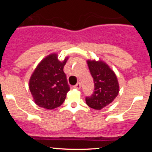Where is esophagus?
<instances>
[{
	"instance_id": "34e87169",
	"label": "esophagus",
	"mask_w": 152,
	"mask_h": 152,
	"mask_svg": "<svg viewBox=\"0 0 152 152\" xmlns=\"http://www.w3.org/2000/svg\"><path fill=\"white\" fill-rule=\"evenodd\" d=\"M74 88H76V89H80V88H81V83H78L77 84L74 86Z\"/></svg>"
}]
</instances>
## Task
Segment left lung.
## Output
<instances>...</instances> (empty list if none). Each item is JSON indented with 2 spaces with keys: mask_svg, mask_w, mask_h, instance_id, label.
<instances>
[{
  "mask_svg": "<svg viewBox=\"0 0 152 152\" xmlns=\"http://www.w3.org/2000/svg\"><path fill=\"white\" fill-rule=\"evenodd\" d=\"M90 73L94 78V91L86 97L89 107L101 110L114 102L119 92V84L114 71L102 60H87Z\"/></svg>",
  "mask_w": 152,
  "mask_h": 152,
  "instance_id": "obj_1",
  "label": "left lung"
}]
</instances>
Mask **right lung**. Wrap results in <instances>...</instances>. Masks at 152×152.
I'll return each mask as SVG.
<instances>
[{"label": "right lung", "instance_id": "1", "mask_svg": "<svg viewBox=\"0 0 152 152\" xmlns=\"http://www.w3.org/2000/svg\"><path fill=\"white\" fill-rule=\"evenodd\" d=\"M69 56L59 61L58 54L50 53L38 64L29 80V89L36 105L46 109L60 106L70 88L64 66Z\"/></svg>", "mask_w": 152, "mask_h": 152}]
</instances>
